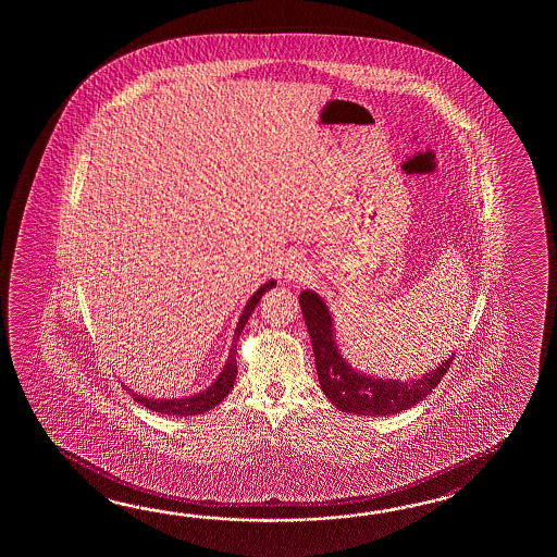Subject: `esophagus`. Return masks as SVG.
<instances>
[{"mask_svg": "<svg viewBox=\"0 0 557 557\" xmlns=\"http://www.w3.org/2000/svg\"><path fill=\"white\" fill-rule=\"evenodd\" d=\"M286 278L295 283H307L308 278H312V269L308 262L293 261L286 267Z\"/></svg>", "mask_w": 557, "mask_h": 557, "instance_id": "1", "label": "esophagus"}]
</instances>
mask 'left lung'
Segmentation results:
<instances>
[{"mask_svg":"<svg viewBox=\"0 0 557 557\" xmlns=\"http://www.w3.org/2000/svg\"><path fill=\"white\" fill-rule=\"evenodd\" d=\"M300 308L307 324L320 388L338 410L358 416H388L422 403L450 370L451 355L424 376L414 380H388L368 376L343 358L334 341V324L326 302L314 290L300 293Z\"/></svg>","mask_w":557,"mask_h":557,"instance_id":"8db88e82","label":"left lung"}]
</instances>
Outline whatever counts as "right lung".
Wrapping results in <instances>:
<instances>
[{
  "instance_id": "1",
  "label": "right lung",
  "mask_w": 557,
  "mask_h": 557,
  "mask_svg": "<svg viewBox=\"0 0 557 557\" xmlns=\"http://www.w3.org/2000/svg\"><path fill=\"white\" fill-rule=\"evenodd\" d=\"M273 286H276V283L269 281V283L262 284L261 288H259L255 295L250 296L247 307H245L240 319H238L235 336H233V346H231V350H228L225 368L221 370V374L216 376V380H214L213 384H211L207 391L189 394V396H185V398H173V400H171V398H169V400H166V398H147V396H143V394L129 392L131 396H133V400L137 404H141L145 408H149V410H153V412H159V414L178 416V418H183V416L202 414V412L214 408L216 404L223 403L226 396H228V392L233 391L235 379H237L238 336H240V332L245 329V324L249 322L250 314L255 312V308L259 305L262 295H264L269 288H273Z\"/></svg>"
}]
</instances>
